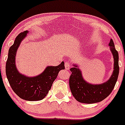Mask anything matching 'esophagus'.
Here are the masks:
<instances>
[{"mask_svg": "<svg viewBox=\"0 0 125 125\" xmlns=\"http://www.w3.org/2000/svg\"><path fill=\"white\" fill-rule=\"evenodd\" d=\"M65 68H66V70H69V68L71 67V64L69 63V62H65Z\"/></svg>", "mask_w": 125, "mask_h": 125, "instance_id": "34e87169", "label": "esophagus"}]
</instances>
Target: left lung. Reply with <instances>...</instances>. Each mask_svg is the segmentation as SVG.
Instances as JSON below:
<instances>
[{"label":"left lung","mask_w":125,"mask_h":125,"mask_svg":"<svg viewBox=\"0 0 125 125\" xmlns=\"http://www.w3.org/2000/svg\"><path fill=\"white\" fill-rule=\"evenodd\" d=\"M108 46L113 56L114 66L110 78L104 83L95 84L87 82L76 64H73V67L70 69L72 74L69 78V87L73 96L79 102L87 104L100 102L112 92L118 77L119 56L112 39H110Z\"/></svg>","instance_id":"left-lung-1"}]
</instances>
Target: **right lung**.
<instances>
[{
  "instance_id": "1",
  "label": "right lung",
  "mask_w": 125,
  "mask_h": 125,
  "mask_svg": "<svg viewBox=\"0 0 125 125\" xmlns=\"http://www.w3.org/2000/svg\"><path fill=\"white\" fill-rule=\"evenodd\" d=\"M28 33V31L20 33L10 47L5 73L11 88L18 96L27 101H39L47 96L59 71L65 69L64 62L57 66H47L40 74L33 77L19 73L15 65V56L21 43Z\"/></svg>"
}]
</instances>
